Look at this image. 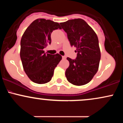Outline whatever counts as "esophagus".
Masks as SVG:
<instances>
[{
  "label": "esophagus",
  "mask_w": 123,
  "mask_h": 123,
  "mask_svg": "<svg viewBox=\"0 0 123 123\" xmlns=\"http://www.w3.org/2000/svg\"><path fill=\"white\" fill-rule=\"evenodd\" d=\"M62 59H63V60H65V59H66L65 56H62Z\"/></svg>",
  "instance_id": "obj_1"
}]
</instances>
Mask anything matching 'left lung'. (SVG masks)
Segmentation results:
<instances>
[{
  "instance_id": "8db88e82",
  "label": "left lung",
  "mask_w": 123,
  "mask_h": 123,
  "mask_svg": "<svg viewBox=\"0 0 123 123\" xmlns=\"http://www.w3.org/2000/svg\"><path fill=\"white\" fill-rule=\"evenodd\" d=\"M67 33L70 46L76 47L77 57H68L69 66L65 75L69 82L82 86L90 82L98 70L101 51L98 39L94 30L80 18L70 19L60 23Z\"/></svg>"
}]
</instances>
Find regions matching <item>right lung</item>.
Returning a JSON list of instances; mask_svg holds the SVG:
<instances>
[{"label":"right lung","mask_w":123,"mask_h":123,"mask_svg":"<svg viewBox=\"0 0 123 123\" xmlns=\"http://www.w3.org/2000/svg\"><path fill=\"white\" fill-rule=\"evenodd\" d=\"M61 29L58 22L43 18L31 23L21 40L20 57L25 72L31 80L45 84L51 80L54 70L61 60L59 54H46L43 49L51 43L53 31Z\"/></svg>","instance_id":"1"}]
</instances>
